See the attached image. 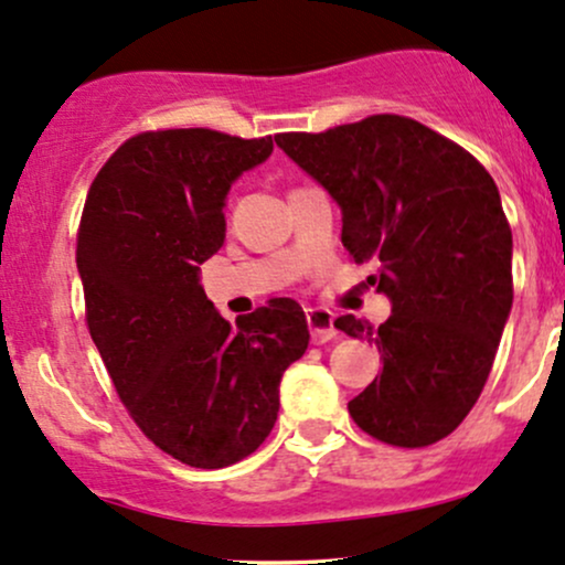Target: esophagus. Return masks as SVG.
Returning a JSON list of instances; mask_svg holds the SVG:
<instances>
[{"label":"esophagus","instance_id":"obj_1","mask_svg":"<svg viewBox=\"0 0 565 565\" xmlns=\"http://www.w3.org/2000/svg\"><path fill=\"white\" fill-rule=\"evenodd\" d=\"M307 326L309 335H312V344H326V341L335 339L333 312H328V309H309Z\"/></svg>","mask_w":565,"mask_h":565}]
</instances>
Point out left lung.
I'll return each instance as SVG.
<instances>
[{
  "label": "left lung",
  "instance_id": "8db88e82",
  "mask_svg": "<svg viewBox=\"0 0 565 565\" xmlns=\"http://www.w3.org/2000/svg\"><path fill=\"white\" fill-rule=\"evenodd\" d=\"M275 141L339 202L341 243L354 264L379 266L371 282L392 301L379 328L333 322L382 352L350 416L386 446H433L478 403L512 307L497 183L470 151L401 114Z\"/></svg>",
  "mask_w": 565,
  "mask_h": 565
}]
</instances>
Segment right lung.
<instances>
[{
	"mask_svg": "<svg viewBox=\"0 0 565 565\" xmlns=\"http://www.w3.org/2000/svg\"><path fill=\"white\" fill-rule=\"evenodd\" d=\"M275 143L207 128L146 130L87 192L77 232L85 320L138 429L181 465L221 470L269 437L307 317L269 299L226 322L200 285L224 245V200Z\"/></svg>",
	"mask_w": 565,
	"mask_h": 565,
	"instance_id": "add662e5",
	"label": "right lung"
}]
</instances>
